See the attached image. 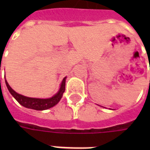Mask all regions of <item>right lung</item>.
<instances>
[{"label":"right lung","instance_id":"obj_1","mask_svg":"<svg viewBox=\"0 0 150 150\" xmlns=\"http://www.w3.org/2000/svg\"><path fill=\"white\" fill-rule=\"evenodd\" d=\"M65 78H64L63 81L61 82V88L59 89L58 93L55 94L54 96L49 99H37V98H30V97H26L21 95V94L17 93L16 92L14 91L7 81H5L6 86L8 87V90L10 93L12 95L15 99L20 104L22 105L23 107L26 108H30V109L36 110H47L50 107H53L61 99L64 90H65Z\"/></svg>","mask_w":150,"mask_h":150}]
</instances>
